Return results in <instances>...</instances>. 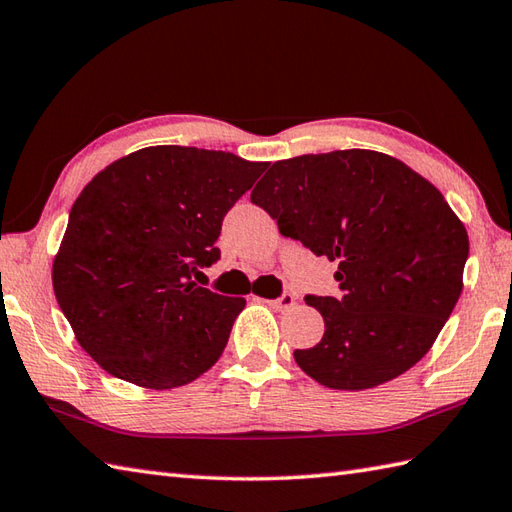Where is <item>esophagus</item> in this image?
<instances>
[{"label":"esophagus","instance_id":"1","mask_svg":"<svg viewBox=\"0 0 512 512\" xmlns=\"http://www.w3.org/2000/svg\"><path fill=\"white\" fill-rule=\"evenodd\" d=\"M270 308L273 310H279V312H284V310H290L292 306H295V295H281L279 299H273V301H266Z\"/></svg>","mask_w":512,"mask_h":512}]
</instances>
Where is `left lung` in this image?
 I'll return each instance as SVG.
<instances>
[{"mask_svg":"<svg viewBox=\"0 0 512 512\" xmlns=\"http://www.w3.org/2000/svg\"><path fill=\"white\" fill-rule=\"evenodd\" d=\"M279 233L339 264L343 297H314L323 339L297 365L330 389H372L431 350L462 292L469 235L405 162L343 149L279 160L250 193Z\"/></svg>","mask_w":512,"mask_h":512,"instance_id":"1","label":"left lung"}]
</instances>
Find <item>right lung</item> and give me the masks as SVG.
I'll return each mask as SVG.
<instances>
[{"label": "right lung", "mask_w": 512, "mask_h": 512, "mask_svg": "<svg viewBox=\"0 0 512 512\" xmlns=\"http://www.w3.org/2000/svg\"><path fill=\"white\" fill-rule=\"evenodd\" d=\"M268 162L158 145L112 162L72 204L52 288L76 341L107 374L147 389L215 365L244 297L193 281L220 259L228 209Z\"/></svg>", "instance_id": "obj_1"}]
</instances>
